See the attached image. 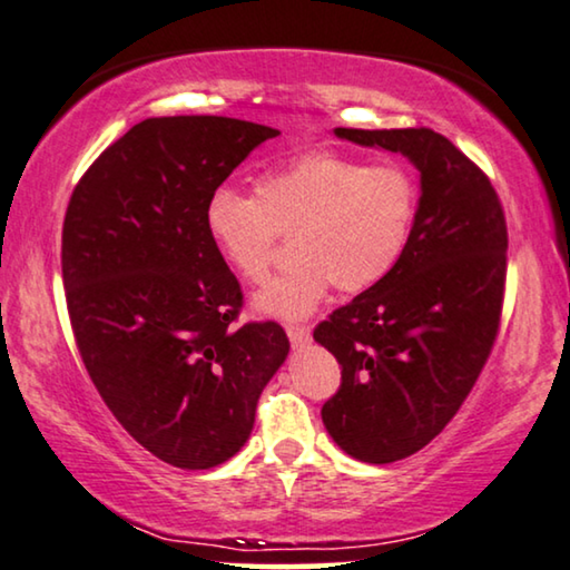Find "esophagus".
<instances>
[{
	"label": "esophagus",
	"instance_id": "1",
	"mask_svg": "<svg viewBox=\"0 0 570 570\" xmlns=\"http://www.w3.org/2000/svg\"><path fill=\"white\" fill-rule=\"evenodd\" d=\"M286 335L294 348H302L309 343V327L307 325H286Z\"/></svg>",
	"mask_w": 570,
	"mask_h": 570
}]
</instances>
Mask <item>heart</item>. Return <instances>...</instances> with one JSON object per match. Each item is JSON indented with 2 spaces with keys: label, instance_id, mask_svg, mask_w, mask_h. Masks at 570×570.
<instances>
[{
  "label": "heart",
  "instance_id": "obj_1",
  "mask_svg": "<svg viewBox=\"0 0 570 570\" xmlns=\"http://www.w3.org/2000/svg\"><path fill=\"white\" fill-rule=\"evenodd\" d=\"M419 188L397 165L368 167L312 149L255 180V196L222 186L206 202L208 239L245 282H261L278 235H294L296 263L253 296L261 317L304 320L333 284L346 294L387 278L411 245Z\"/></svg>",
  "mask_w": 570,
  "mask_h": 570
}]
</instances>
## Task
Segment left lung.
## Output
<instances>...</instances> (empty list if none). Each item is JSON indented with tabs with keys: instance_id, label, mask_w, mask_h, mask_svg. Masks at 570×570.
<instances>
[{
	"instance_id": "left-lung-1",
	"label": "left lung",
	"mask_w": 570,
	"mask_h": 570,
	"mask_svg": "<svg viewBox=\"0 0 570 570\" xmlns=\"http://www.w3.org/2000/svg\"><path fill=\"white\" fill-rule=\"evenodd\" d=\"M338 139L403 155L421 196L411 245L392 274L315 327L341 364L323 405L333 442L390 464L442 431L491 354L507 282V222L491 180L431 128H333Z\"/></svg>"
}]
</instances>
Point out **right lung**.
Masks as SVG:
<instances>
[{
	"instance_id": "right-lung-1",
	"label": "right lung",
	"mask_w": 570,
	"mask_h": 570,
	"mask_svg": "<svg viewBox=\"0 0 570 570\" xmlns=\"http://www.w3.org/2000/svg\"><path fill=\"white\" fill-rule=\"evenodd\" d=\"M278 134L224 116L147 118L95 159L63 216V288L90 380L175 468L235 456L288 356L282 325L232 327L243 292L204 222L208 196Z\"/></svg>"
}]
</instances>
